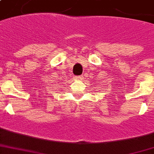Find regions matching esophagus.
Instances as JSON below:
<instances>
[{"instance_id": "34e87169", "label": "esophagus", "mask_w": 154, "mask_h": 154, "mask_svg": "<svg viewBox=\"0 0 154 154\" xmlns=\"http://www.w3.org/2000/svg\"><path fill=\"white\" fill-rule=\"evenodd\" d=\"M74 79L77 80V81H80V80L82 79V77H81V76H76V77H74Z\"/></svg>"}]
</instances>
